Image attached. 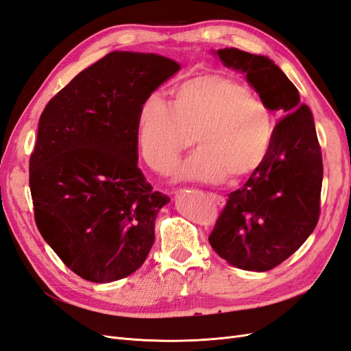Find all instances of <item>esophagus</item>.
<instances>
[{
  "mask_svg": "<svg viewBox=\"0 0 351 351\" xmlns=\"http://www.w3.org/2000/svg\"><path fill=\"white\" fill-rule=\"evenodd\" d=\"M209 197L212 199V202H214L215 205H218V206H221V208L226 205V197H224V196L217 195V193H209Z\"/></svg>",
  "mask_w": 351,
  "mask_h": 351,
  "instance_id": "34e87169",
  "label": "esophagus"
}]
</instances>
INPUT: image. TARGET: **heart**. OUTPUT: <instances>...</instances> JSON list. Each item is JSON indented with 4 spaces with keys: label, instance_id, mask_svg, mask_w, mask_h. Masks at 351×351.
Here are the masks:
<instances>
[{
    "label": "heart",
    "instance_id": "heart-1",
    "mask_svg": "<svg viewBox=\"0 0 351 351\" xmlns=\"http://www.w3.org/2000/svg\"><path fill=\"white\" fill-rule=\"evenodd\" d=\"M275 134L274 114L243 82L222 74L190 79L173 92V107L146 97L137 114V142L146 164L168 173L183 151L197 149L180 165L178 180L219 183L241 180L267 161Z\"/></svg>",
    "mask_w": 351,
    "mask_h": 351
}]
</instances>
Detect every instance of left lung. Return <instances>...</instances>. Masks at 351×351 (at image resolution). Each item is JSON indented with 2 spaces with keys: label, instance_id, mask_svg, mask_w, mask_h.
<instances>
[{
  "label": "left lung",
  "instance_id": "obj_1",
  "mask_svg": "<svg viewBox=\"0 0 351 351\" xmlns=\"http://www.w3.org/2000/svg\"><path fill=\"white\" fill-rule=\"evenodd\" d=\"M212 52L226 67L243 73L271 111L284 115L267 161L228 195L209 236L212 249L232 267L265 272L290 258L317 224L321 146L312 111L272 60L237 48Z\"/></svg>",
  "mask_w": 351,
  "mask_h": 351
}]
</instances>
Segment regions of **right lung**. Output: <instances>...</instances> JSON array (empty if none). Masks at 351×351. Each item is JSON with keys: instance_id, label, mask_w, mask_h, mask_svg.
<instances>
[{"instance_id": "right-lung-1", "label": "right lung", "mask_w": 351, "mask_h": 351, "mask_svg": "<svg viewBox=\"0 0 351 351\" xmlns=\"http://www.w3.org/2000/svg\"><path fill=\"white\" fill-rule=\"evenodd\" d=\"M180 64L114 51L80 71L39 119L29 186L38 230L74 274L112 282L139 269L169 197L137 167V114Z\"/></svg>"}]
</instances>
